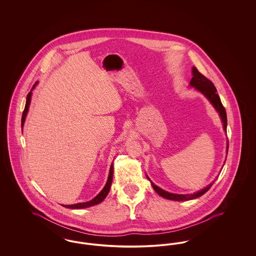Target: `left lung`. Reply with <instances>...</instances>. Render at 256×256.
I'll return each instance as SVG.
<instances>
[{
    "label": "left lung",
    "instance_id": "left-lung-1",
    "mask_svg": "<svg viewBox=\"0 0 256 256\" xmlns=\"http://www.w3.org/2000/svg\"><path fill=\"white\" fill-rule=\"evenodd\" d=\"M192 73H193V78L190 82V86L195 87L198 91H200V93H202L206 97L208 98V100L212 104V106H214V108L217 110V112L219 113L220 117L222 119V126H224V130L226 132V124H228V119H226V110L220 102L219 95L217 94V89L212 84V82H210L207 78H206L204 74L200 73L198 71V69L196 67H193L192 69ZM148 180L152 183V188L154 189V191L158 194V195L167 198L170 200H178V202H182V200H194L200 196L204 195V193H206L207 191L210 189V187L213 185V183H210L206 188L202 189L200 191H198L194 194H186V195H180V194H172L169 193L161 188H159L158 186H156L154 182H152V180L148 178Z\"/></svg>",
    "mask_w": 256,
    "mask_h": 256
}]
</instances>
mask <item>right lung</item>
<instances>
[{
    "label": "right lung",
    "mask_w": 256,
    "mask_h": 256,
    "mask_svg": "<svg viewBox=\"0 0 256 256\" xmlns=\"http://www.w3.org/2000/svg\"><path fill=\"white\" fill-rule=\"evenodd\" d=\"M37 82H36V84L32 86V90L36 87ZM30 98H32V91L28 94L26 96V106H24V110L23 111V115H22V122L21 124L22 126H24V120H26V116L28 114V108H30ZM112 176H113V164H111V167H110V174H108V182L106 186L104 187V189L98 194L93 200H91L90 202H80V204H70V206H62L67 207V208H71V209H80V208H86V207L92 206H95L98 204L100 202H102L106 196L110 192V187H111V183H112Z\"/></svg>",
    "instance_id": "obj_1"
}]
</instances>
